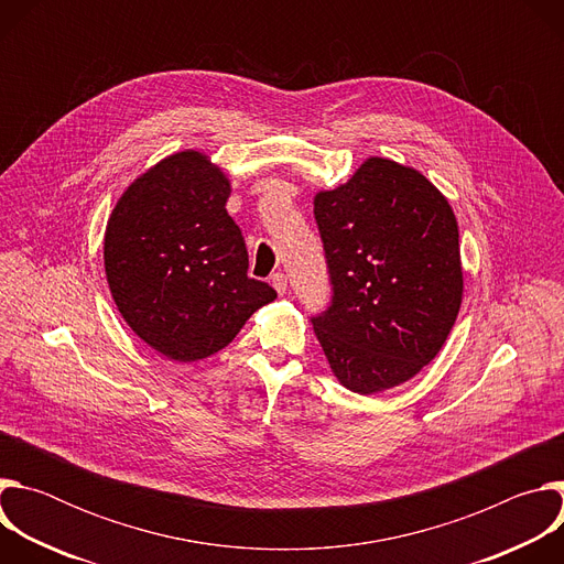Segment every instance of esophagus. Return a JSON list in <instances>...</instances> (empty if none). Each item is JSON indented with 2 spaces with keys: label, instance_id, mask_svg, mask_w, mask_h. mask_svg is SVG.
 Listing matches in <instances>:
<instances>
[{
  "label": "esophagus",
  "instance_id": "34e87169",
  "mask_svg": "<svg viewBox=\"0 0 564 564\" xmlns=\"http://www.w3.org/2000/svg\"><path fill=\"white\" fill-rule=\"evenodd\" d=\"M272 285H274V290H276L279 294H285V290H288V276H285L283 272L272 274Z\"/></svg>",
  "mask_w": 564,
  "mask_h": 564
}]
</instances>
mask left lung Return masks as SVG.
I'll use <instances>...</instances> for the list:
<instances>
[{"mask_svg":"<svg viewBox=\"0 0 564 564\" xmlns=\"http://www.w3.org/2000/svg\"><path fill=\"white\" fill-rule=\"evenodd\" d=\"M314 220L333 299L310 321L333 372L359 394L409 381L442 350L462 303L448 200L420 172L368 158L316 194Z\"/></svg>","mask_w":564,"mask_h":564,"instance_id":"obj_1","label":"left lung"}]
</instances>
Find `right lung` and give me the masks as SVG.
<instances>
[{
	"label": "right lung",
	"mask_w": 564,
	"mask_h": 564,
	"mask_svg": "<svg viewBox=\"0 0 564 564\" xmlns=\"http://www.w3.org/2000/svg\"><path fill=\"white\" fill-rule=\"evenodd\" d=\"M229 183L198 151H181L142 174L105 231V270L129 328L174 361L225 348L276 299L248 276L243 234L225 209Z\"/></svg>",
	"instance_id": "1"
}]
</instances>
